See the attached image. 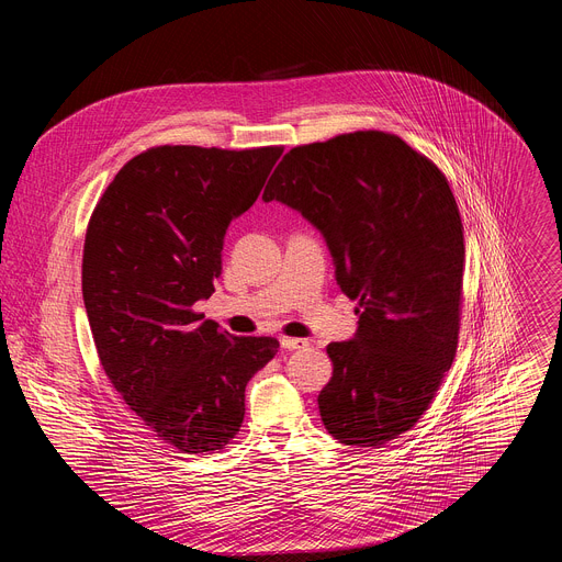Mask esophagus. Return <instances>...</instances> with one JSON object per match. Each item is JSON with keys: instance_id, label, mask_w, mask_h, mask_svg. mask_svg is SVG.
<instances>
[{"instance_id": "34e87169", "label": "esophagus", "mask_w": 562, "mask_h": 562, "mask_svg": "<svg viewBox=\"0 0 562 562\" xmlns=\"http://www.w3.org/2000/svg\"><path fill=\"white\" fill-rule=\"evenodd\" d=\"M280 345H282V349L293 351V349H302V347H306V340H302V338H286V336H282V338H280Z\"/></svg>"}]
</instances>
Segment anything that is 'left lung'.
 Here are the masks:
<instances>
[{
  "instance_id": "left-lung-1",
  "label": "left lung",
  "mask_w": 562,
  "mask_h": 562,
  "mask_svg": "<svg viewBox=\"0 0 562 562\" xmlns=\"http://www.w3.org/2000/svg\"><path fill=\"white\" fill-rule=\"evenodd\" d=\"M265 202L323 233L358 329L331 342L317 407L342 445L378 447L427 412L458 347L462 222L440 169L397 135L356 131L291 148Z\"/></svg>"
}]
</instances>
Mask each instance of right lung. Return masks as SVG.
Segmentation results:
<instances>
[{"instance_id":"1","label":"right lung","mask_w":562,"mask_h":562,"mask_svg":"<svg viewBox=\"0 0 562 562\" xmlns=\"http://www.w3.org/2000/svg\"><path fill=\"white\" fill-rule=\"evenodd\" d=\"M280 146H155L98 202L82 293L100 362L124 403L184 453L222 449L276 338H237L193 311L211 297L233 217L258 200Z\"/></svg>"}]
</instances>
